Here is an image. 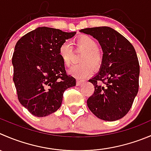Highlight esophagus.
Instances as JSON below:
<instances>
[{"label":"esophagus","instance_id":"esophagus-1","mask_svg":"<svg viewBox=\"0 0 151 151\" xmlns=\"http://www.w3.org/2000/svg\"><path fill=\"white\" fill-rule=\"evenodd\" d=\"M83 80H78V79H77V86H80V85L82 84V83H83Z\"/></svg>","mask_w":151,"mask_h":151}]
</instances>
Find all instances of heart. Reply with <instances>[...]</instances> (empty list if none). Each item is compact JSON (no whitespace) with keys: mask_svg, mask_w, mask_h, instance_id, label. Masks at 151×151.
<instances>
[{"mask_svg":"<svg viewBox=\"0 0 151 151\" xmlns=\"http://www.w3.org/2000/svg\"><path fill=\"white\" fill-rule=\"evenodd\" d=\"M74 44L79 49L84 51L80 61L81 63L74 65L69 70V74L79 79L90 75L92 67L98 68L102 64V55L98 49V43L93 37L83 35L74 40ZM59 55L65 66L71 65L73 58V48L69 42H64L59 48Z\"/></svg>","mask_w":151,"mask_h":151,"instance_id":"1","label":"heart"}]
</instances>
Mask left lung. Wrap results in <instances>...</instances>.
I'll use <instances>...</instances> for the list:
<instances>
[{"label":"left lung","instance_id":"left-lung-1","mask_svg":"<svg viewBox=\"0 0 151 151\" xmlns=\"http://www.w3.org/2000/svg\"><path fill=\"white\" fill-rule=\"evenodd\" d=\"M80 32L96 39L103 52L99 71L88 80L94 92L88 99V107L99 119L118 120L128 114L138 93L139 64L135 49L111 27L87 28Z\"/></svg>","mask_w":151,"mask_h":151}]
</instances>
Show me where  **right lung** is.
<instances>
[{
  "label": "right lung",
  "mask_w": 151,
  "mask_h": 151,
  "mask_svg": "<svg viewBox=\"0 0 151 151\" xmlns=\"http://www.w3.org/2000/svg\"><path fill=\"white\" fill-rule=\"evenodd\" d=\"M76 32L38 27L17 42L12 56L13 81L19 102L32 115L43 117L59 109L64 91L76 86L66 74L59 48Z\"/></svg>",
  "instance_id": "right-lung-1"
}]
</instances>
